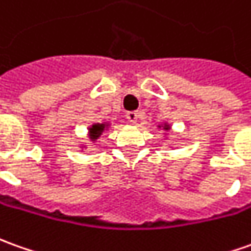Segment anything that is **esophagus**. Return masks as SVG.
Masks as SVG:
<instances>
[{
  "instance_id": "34e87169",
  "label": "esophagus",
  "mask_w": 251,
  "mask_h": 251,
  "mask_svg": "<svg viewBox=\"0 0 251 251\" xmlns=\"http://www.w3.org/2000/svg\"><path fill=\"white\" fill-rule=\"evenodd\" d=\"M139 112H136V111H132V112H127L126 114V118H127V121L129 122H132V124H136L137 121H139Z\"/></svg>"
}]
</instances>
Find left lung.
Listing matches in <instances>:
<instances>
[{
  "instance_id": "left-lung-1",
  "label": "left lung",
  "mask_w": 251,
  "mask_h": 251,
  "mask_svg": "<svg viewBox=\"0 0 251 251\" xmlns=\"http://www.w3.org/2000/svg\"><path fill=\"white\" fill-rule=\"evenodd\" d=\"M158 127H159V129L162 127V129H163L165 132H169V130H170V125H169V124H163V125H159Z\"/></svg>"
}]
</instances>
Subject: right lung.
<instances>
[{
  "instance_id": "right-lung-1",
  "label": "right lung",
  "mask_w": 251,
  "mask_h": 251,
  "mask_svg": "<svg viewBox=\"0 0 251 251\" xmlns=\"http://www.w3.org/2000/svg\"><path fill=\"white\" fill-rule=\"evenodd\" d=\"M110 127V122H101V124H93L88 127V134H89V140L92 143H96L97 140L100 139V136L103 134L105 130H108Z\"/></svg>"
}]
</instances>
